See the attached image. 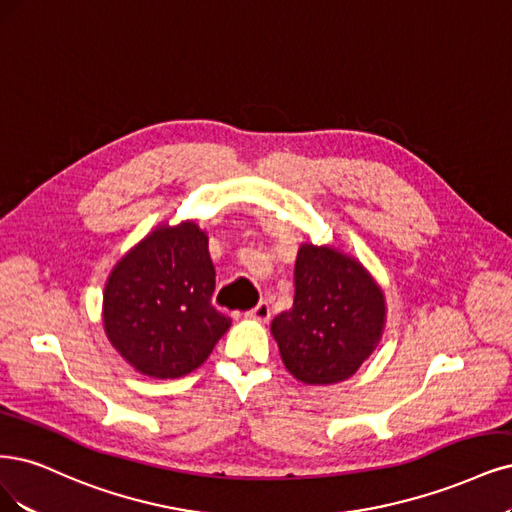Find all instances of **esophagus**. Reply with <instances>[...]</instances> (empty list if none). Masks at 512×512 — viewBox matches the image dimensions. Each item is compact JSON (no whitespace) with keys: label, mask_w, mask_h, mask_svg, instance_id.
Segmentation results:
<instances>
[{"label":"esophagus","mask_w":512,"mask_h":512,"mask_svg":"<svg viewBox=\"0 0 512 512\" xmlns=\"http://www.w3.org/2000/svg\"><path fill=\"white\" fill-rule=\"evenodd\" d=\"M248 315L252 317V320H258V322H269L271 320V307H269V303L260 301L254 309L248 311Z\"/></svg>","instance_id":"1"}]
</instances>
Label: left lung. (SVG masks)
Wrapping results in <instances>:
<instances>
[{"mask_svg":"<svg viewBox=\"0 0 512 512\" xmlns=\"http://www.w3.org/2000/svg\"><path fill=\"white\" fill-rule=\"evenodd\" d=\"M383 326V290L356 258L328 245L298 248L294 305L271 324L290 375L307 385L349 379L379 345Z\"/></svg>","mask_w":512,"mask_h":512,"instance_id":"obj_1","label":"left lung"}]
</instances>
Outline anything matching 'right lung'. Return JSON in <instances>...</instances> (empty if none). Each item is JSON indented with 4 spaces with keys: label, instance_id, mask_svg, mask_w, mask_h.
<instances>
[{
    "label": "right lung",
    "instance_id": "1",
    "mask_svg": "<svg viewBox=\"0 0 512 512\" xmlns=\"http://www.w3.org/2000/svg\"><path fill=\"white\" fill-rule=\"evenodd\" d=\"M195 222L158 226L112 269L103 328L142 375L178 379L199 368L231 326L211 305L216 269Z\"/></svg>",
    "mask_w": 512,
    "mask_h": 512
}]
</instances>
